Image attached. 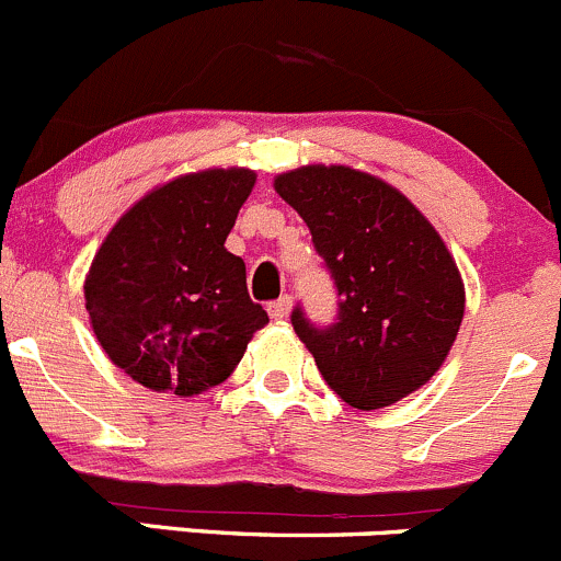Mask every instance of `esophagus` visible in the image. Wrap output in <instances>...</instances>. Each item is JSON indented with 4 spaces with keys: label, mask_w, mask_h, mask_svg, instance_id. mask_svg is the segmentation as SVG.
<instances>
[{
    "label": "esophagus",
    "mask_w": 561,
    "mask_h": 561,
    "mask_svg": "<svg viewBox=\"0 0 561 561\" xmlns=\"http://www.w3.org/2000/svg\"><path fill=\"white\" fill-rule=\"evenodd\" d=\"M267 310H270V316H273L275 321H283L288 313H291V297H288V294H283L280 299H275V302H270Z\"/></svg>",
    "instance_id": "esophagus-1"
}]
</instances>
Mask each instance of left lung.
I'll use <instances>...</instances> for the list:
<instances>
[{
  "label": "left lung",
  "instance_id": "left-lung-1",
  "mask_svg": "<svg viewBox=\"0 0 561 561\" xmlns=\"http://www.w3.org/2000/svg\"><path fill=\"white\" fill-rule=\"evenodd\" d=\"M275 191L308 224L341 297L324 330L291 313L327 385L363 412L412 396L442 368L467 308L439 231L398 187L352 165H299Z\"/></svg>",
  "mask_w": 561,
  "mask_h": 561
}]
</instances>
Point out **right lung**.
<instances>
[{
	"label": "right lung",
	"mask_w": 561,
	"mask_h": 561,
	"mask_svg": "<svg viewBox=\"0 0 561 561\" xmlns=\"http://www.w3.org/2000/svg\"><path fill=\"white\" fill-rule=\"evenodd\" d=\"M256 171L204 169L138 198L105 234L84 280L94 337L154 392L202 396L234 374L267 310L226 251Z\"/></svg>",
	"instance_id": "add662e5"
}]
</instances>
